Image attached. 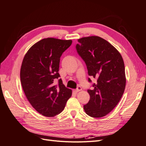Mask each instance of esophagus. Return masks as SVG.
<instances>
[{"instance_id":"obj_1","label":"esophagus","mask_w":146,"mask_h":146,"mask_svg":"<svg viewBox=\"0 0 146 146\" xmlns=\"http://www.w3.org/2000/svg\"><path fill=\"white\" fill-rule=\"evenodd\" d=\"M82 90V88L80 87V86H78V88H77V89H74V90H73V91L74 92H76V93H77V92H80V91H81Z\"/></svg>"}]
</instances>
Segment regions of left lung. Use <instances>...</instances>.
Returning <instances> with one entry per match:
<instances>
[{
	"label": "left lung",
	"instance_id": "1",
	"mask_svg": "<svg viewBox=\"0 0 146 146\" xmlns=\"http://www.w3.org/2000/svg\"><path fill=\"white\" fill-rule=\"evenodd\" d=\"M76 44L78 54L87 66L88 74L96 78L89 102L84 106L86 113L94 118L107 115L120 100L125 91V64L120 53L108 41L99 36L82 37ZM89 82H91L88 78Z\"/></svg>",
	"mask_w": 146,
	"mask_h": 146
}]
</instances>
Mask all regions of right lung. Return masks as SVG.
Masks as SVG:
<instances>
[{
  "label": "right lung",
  "instance_id": "obj_1",
  "mask_svg": "<svg viewBox=\"0 0 146 146\" xmlns=\"http://www.w3.org/2000/svg\"><path fill=\"white\" fill-rule=\"evenodd\" d=\"M72 40L47 37L35 44L23 58L20 80L26 97L33 107L45 117H52L64 109L72 91L63 84L54 82L58 73L60 57L71 45Z\"/></svg>",
  "mask_w": 146,
  "mask_h": 146
}]
</instances>
